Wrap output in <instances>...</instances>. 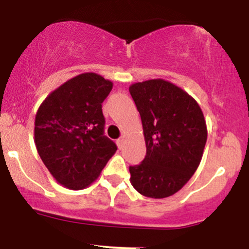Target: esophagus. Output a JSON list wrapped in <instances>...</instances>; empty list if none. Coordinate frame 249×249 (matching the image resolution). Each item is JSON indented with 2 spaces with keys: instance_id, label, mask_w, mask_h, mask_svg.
<instances>
[{
  "instance_id": "esophagus-1",
  "label": "esophagus",
  "mask_w": 249,
  "mask_h": 249,
  "mask_svg": "<svg viewBox=\"0 0 249 249\" xmlns=\"http://www.w3.org/2000/svg\"><path fill=\"white\" fill-rule=\"evenodd\" d=\"M123 142H124V138H119L117 139V145H118L119 148L123 147Z\"/></svg>"
}]
</instances>
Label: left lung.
Instances as JSON below:
<instances>
[{"instance_id":"8db88e82","label":"left lung","mask_w":249,"mask_h":249,"mask_svg":"<svg viewBox=\"0 0 249 249\" xmlns=\"http://www.w3.org/2000/svg\"><path fill=\"white\" fill-rule=\"evenodd\" d=\"M141 113L146 156L130 166L131 184L142 196H173L198 168L207 141V127L199 104L182 89L150 79L128 88Z\"/></svg>"}]
</instances>
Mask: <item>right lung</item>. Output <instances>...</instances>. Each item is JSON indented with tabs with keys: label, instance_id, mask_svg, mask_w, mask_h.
Segmentation results:
<instances>
[{
	"label": "right lung",
	"instance_id": "1",
	"mask_svg": "<svg viewBox=\"0 0 249 249\" xmlns=\"http://www.w3.org/2000/svg\"><path fill=\"white\" fill-rule=\"evenodd\" d=\"M112 85L97 73H82L53 91L37 111V152L53 178L70 190L92 184L117 151L104 134L102 111Z\"/></svg>",
	"mask_w": 249,
	"mask_h": 249
}]
</instances>
